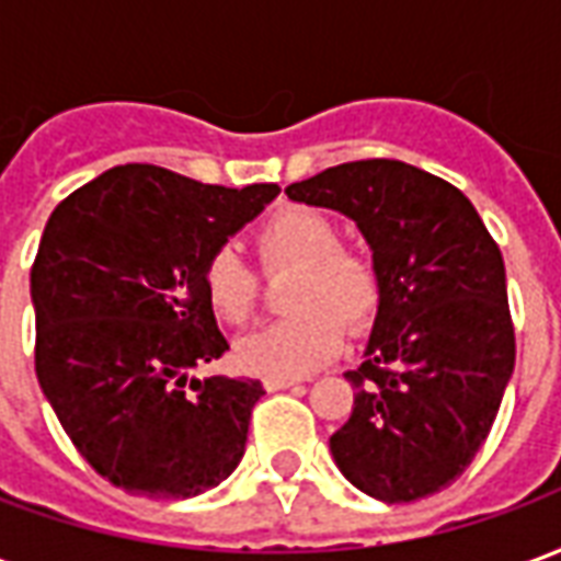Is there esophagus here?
Here are the masks:
<instances>
[{
    "label": "esophagus",
    "instance_id": "obj_1",
    "mask_svg": "<svg viewBox=\"0 0 561 561\" xmlns=\"http://www.w3.org/2000/svg\"><path fill=\"white\" fill-rule=\"evenodd\" d=\"M297 385H300L297 378H264V388H267L270 393H276V390L297 388Z\"/></svg>",
    "mask_w": 561,
    "mask_h": 561
}]
</instances>
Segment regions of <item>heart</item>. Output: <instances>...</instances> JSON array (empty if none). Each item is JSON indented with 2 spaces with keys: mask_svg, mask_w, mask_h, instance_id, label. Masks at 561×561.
<instances>
[{
  "mask_svg": "<svg viewBox=\"0 0 561 561\" xmlns=\"http://www.w3.org/2000/svg\"><path fill=\"white\" fill-rule=\"evenodd\" d=\"M261 267H297L288 306L297 316L267 324L237 342L245 373L264 378H300L340 352L346 324L366 330L385 304V273L369 249L342 243L328 213L285 207L255 231ZM204 297L225 324H245L257 304V273L233 249L221 245L204 264Z\"/></svg>",
  "mask_w": 561,
  "mask_h": 561,
  "instance_id": "1",
  "label": "heart"
}]
</instances>
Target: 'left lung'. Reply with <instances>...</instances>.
<instances>
[{
  "instance_id": "left-lung-1",
  "label": "left lung",
  "mask_w": 561,
  "mask_h": 561,
  "mask_svg": "<svg viewBox=\"0 0 561 561\" xmlns=\"http://www.w3.org/2000/svg\"><path fill=\"white\" fill-rule=\"evenodd\" d=\"M285 195L357 221L385 273L352 417L330 435L340 471L402 505L445 490L490 435L517 340L505 261L457 185L397 159L345 161Z\"/></svg>"
}]
</instances>
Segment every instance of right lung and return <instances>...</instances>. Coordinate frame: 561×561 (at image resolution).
Instances as JSON below:
<instances>
[{"mask_svg":"<svg viewBox=\"0 0 561 561\" xmlns=\"http://www.w3.org/2000/svg\"><path fill=\"white\" fill-rule=\"evenodd\" d=\"M279 195L119 164L54 209L32 264L35 376L80 457L119 490L188 499L243 457L255 378H188L228 352L204 264Z\"/></svg>","mask_w":561,"mask_h":561,"instance_id":"add662e5","label":"right lung"}]
</instances>
